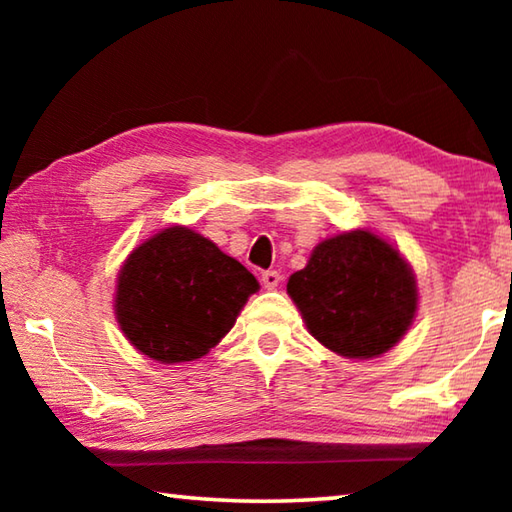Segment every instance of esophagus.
I'll return each mask as SVG.
<instances>
[{"label":"esophagus","instance_id":"1","mask_svg":"<svg viewBox=\"0 0 512 512\" xmlns=\"http://www.w3.org/2000/svg\"><path fill=\"white\" fill-rule=\"evenodd\" d=\"M280 280H282V277H280V273H277V271H264L262 273V284H264L266 289H275L277 284H280Z\"/></svg>","mask_w":512,"mask_h":512}]
</instances>
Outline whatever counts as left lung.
Instances as JSON below:
<instances>
[{"label":"left lung","instance_id":"left-lung-1","mask_svg":"<svg viewBox=\"0 0 512 512\" xmlns=\"http://www.w3.org/2000/svg\"><path fill=\"white\" fill-rule=\"evenodd\" d=\"M287 291L314 339L348 359H372L411 327L418 287L400 250L368 230L320 241Z\"/></svg>","mask_w":512,"mask_h":512}]
</instances>
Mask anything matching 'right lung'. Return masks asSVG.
I'll use <instances>...</instances> for the list:
<instances>
[{
  "mask_svg": "<svg viewBox=\"0 0 512 512\" xmlns=\"http://www.w3.org/2000/svg\"><path fill=\"white\" fill-rule=\"evenodd\" d=\"M259 284L237 259L189 228H164L128 255L115 314L137 350L160 363L210 352Z\"/></svg>",
  "mask_w": 512,
  "mask_h": 512,
  "instance_id": "add662e5",
  "label": "right lung"
}]
</instances>
